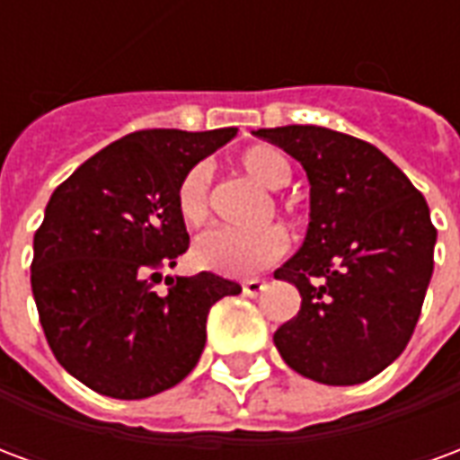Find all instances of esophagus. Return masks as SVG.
<instances>
[{"mask_svg": "<svg viewBox=\"0 0 460 460\" xmlns=\"http://www.w3.org/2000/svg\"><path fill=\"white\" fill-rule=\"evenodd\" d=\"M243 296H249V298H256L259 296L261 290L266 288V283L263 280H256V279H251V280H243Z\"/></svg>", "mask_w": 460, "mask_h": 460, "instance_id": "34e87169", "label": "esophagus"}]
</instances>
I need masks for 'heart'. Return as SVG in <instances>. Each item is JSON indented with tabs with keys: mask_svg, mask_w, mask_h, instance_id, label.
Instances as JSON below:
<instances>
[{
	"mask_svg": "<svg viewBox=\"0 0 460 460\" xmlns=\"http://www.w3.org/2000/svg\"><path fill=\"white\" fill-rule=\"evenodd\" d=\"M241 167L269 190L286 187L293 177V167L286 160V155L273 147H253V150L243 152ZM209 187L211 167L207 162L194 164L184 174L180 190H177V209L190 226H197L207 219ZM288 234L280 226H266V229L256 231L211 226V229L201 231L194 241V259L199 266L214 270V273L243 279V276H253L283 259V253L288 251Z\"/></svg>",
	"mask_w": 460,
	"mask_h": 460,
	"instance_id": "heart-1",
	"label": "heart"
}]
</instances>
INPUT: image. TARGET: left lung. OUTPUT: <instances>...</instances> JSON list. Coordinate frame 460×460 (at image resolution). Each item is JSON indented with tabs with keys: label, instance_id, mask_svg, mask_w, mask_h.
<instances>
[{
	"label": "left lung",
	"instance_id": "left-lung-1",
	"mask_svg": "<svg viewBox=\"0 0 460 460\" xmlns=\"http://www.w3.org/2000/svg\"><path fill=\"white\" fill-rule=\"evenodd\" d=\"M303 164L310 224L273 276L300 290L273 342L298 375L362 385L404 352L434 273L429 204L375 145L318 125L256 130Z\"/></svg>",
	"mask_w": 460,
	"mask_h": 460
}]
</instances>
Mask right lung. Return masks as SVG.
Masks as SVG:
<instances>
[{
	"mask_svg": "<svg viewBox=\"0 0 460 460\" xmlns=\"http://www.w3.org/2000/svg\"><path fill=\"white\" fill-rule=\"evenodd\" d=\"M236 135L140 130L58 184L34 234L31 290L46 342L68 375L113 399H145L197 367L207 315L234 280L167 276L190 249L177 209L184 174Z\"/></svg>",
	"mask_w": 460,
	"mask_h": 460,
	"instance_id": "1",
	"label": "right lung"
}]
</instances>
